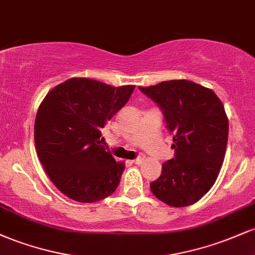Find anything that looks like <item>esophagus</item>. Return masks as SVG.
Returning a JSON list of instances; mask_svg holds the SVG:
<instances>
[{
  "mask_svg": "<svg viewBox=\"0 0 255 255\" xmlns=\"http://www.w3.org/2000/svg\"><path fill=\"white\" fill-rule=\"evenodd\" d=\"M144 158H145L144 156H137L135 159H133L131 162H133L134 164H141V162L144 160Z\"/></svg>",
  "mask_w": 255,
  "mask_h": 255,
  "instance_id": "esophagus-1",
  "label": "esophagus"
}]
</instances>
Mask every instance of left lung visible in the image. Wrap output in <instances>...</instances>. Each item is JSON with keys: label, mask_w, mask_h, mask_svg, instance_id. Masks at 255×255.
Wrapping results in <instances>:
<instances>
[{"label": "left lung", "mask_w": 255, "mask_h": 255, "mask_svg": "<svg viewBox=\"0 0 255 255\" xmlns=\"http://www.w3.org/2000/svg\"><path fill=\"white\" fill-rule=\"evenodd\" d=\"M139 90L157 103L174 134V158L162 165L151 192L172 207L197 203L215 184L227 150L229 124L221 99L212 90L188 80Z\"/></svg>", "instance_id": "left-lung-1"}]
</instances>
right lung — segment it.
Wrapping results in <instances>:
<instances>
[{"label": "right lung", "mask_w": 255, "mask_h": 255, "mask_svg": "<svg viewBox=\"0 0 255 255\" xmlns=\"http://www.w3.org/2000/svg\"><path fill=\"white\" fill-rule=\"evenodd\" d=\"M134 87L72 78L54 87L40 103L34 121L38 158L68 198L96 203L118 188L125 164L101 145L102 128L125 107Z\"/></svg>", "instance_id": "1"}]
</instances>
